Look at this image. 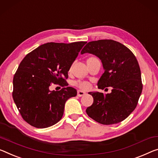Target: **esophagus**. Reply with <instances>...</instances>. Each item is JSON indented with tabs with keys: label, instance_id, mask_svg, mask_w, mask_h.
Returning <instances> with one entry per match:
<instances>
[{
	"label": "esophagus",
	"instance_id": "esophagus-1",
	"mask_svg": "<svg viewBox=\"0 0 158 158\" xmlns=\"http://www.w3.org/2000/svg\"><path fill=\"white\" fill-rule=\"evenodd\" d=\"M85 94H86L85 92L82 91V90H77V96L78 97H82V96L85 95Z\"/></svg>",
	"mask_w": 158,
	"mask_h": 158
}]
</instances>
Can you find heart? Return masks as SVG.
I'll return each mask as SVG.
<instances>
[{"instance_id":"heart-1","label":"heart","mask_w":158,"mask_h":158,"mask_svg":"<svg viewBox=\"0 0 158 158\" xmlns=\"http://www.w3.org/2000/svg\"><path fill=\"white\" fill-rule=\"evenodd\" d=\"M93 58H94V57H90V58H89V59H93ZM75 85H76L77 87H78L79 88L83 89L89 88V84L88 83V82H85V81H76V82H75Z\"/></svg>"}]
</instances>
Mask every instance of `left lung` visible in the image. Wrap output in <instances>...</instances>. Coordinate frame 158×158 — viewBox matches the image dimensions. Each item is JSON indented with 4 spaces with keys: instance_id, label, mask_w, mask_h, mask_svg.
<instances>
[{
    "instance_id": "1",
    "label": "left lung",
    "mask_w": 158,
    "mask_h": 158,
    "mask_svg": "<svg viewBox=\"0 0 158 158\" xmlns=\"http://www.w3.org/2000/svg\"><path fill=\"white\" fill-rule=\"evenodd\" d=\"M95 55L102 63L104 73L98 82L99 89L111 87V93L90 92L93 104L86 113L97 122L114 124L127 118L136 107L141 94V73L136 58L126 46L114 40L89 42L81 51Z\"/></svg>"
}]
</instances>
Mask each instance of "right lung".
<instances>
[{
    "mask_svg": "<svg viewBox=\"0 0 158 158\" xmlns=\"http://www.w3.org/2000/svg\"><path fill=\"white\" fill-rule=\"evenodd\" d=\"M86 43L44 44L20 62L13 77V98L27 123L44 128L61 119L65 102L77 95L76 89L68 87V71ZM52 84L64 87L51 91Z\"/></svg>",
    "mask_w": 158,
    "mask_h": 158,
    "instance_id": "obj_1",
    "label": "right lung"
}]
</instances>
